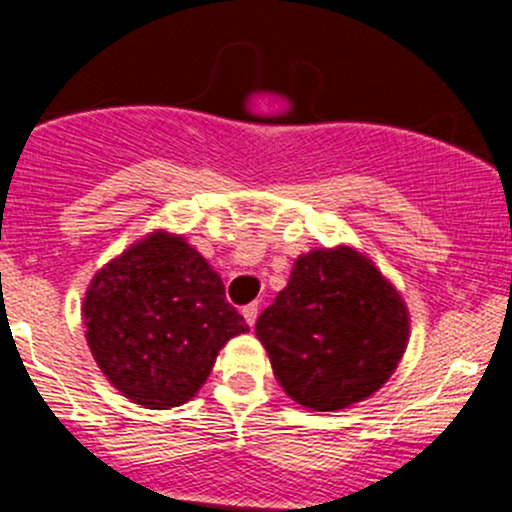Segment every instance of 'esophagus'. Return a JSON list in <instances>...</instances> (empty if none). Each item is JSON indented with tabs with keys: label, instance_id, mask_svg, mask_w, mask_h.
Wrapping results in <instances>:
<instances>
[{
	"label": "esophagus",
	"instance_id": "1",
	"mask_svg": "<svg viewBox=\"0 0 512 512\" xmlns=\"http://www.w3.org/2000/svg\"><path fill=\"white\" fill-rule=\"evenodd\" d=\"M242 317H245V322L250 324H255V319H257V304L252 302V304H247V307H242Z\"/></svg>",
	"mask_w": 512,
	"mask_h": 512
}]
</instances>
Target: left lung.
I'll return each instance as SVG.
<instances>
[{
	"mask_svg": "<svg viewBox=\"0 0 512 512\" xmlns=\"http://www.w3.org/2000/svg\"><path fill=\"white\" fill-rule=\"evenodd\" d=\"M282 389L314 411L347 409L374 394L409 339L404 299L349 247L294 262L289 285L255 324Z\"/></svg>",
	"mask_w": 512,
	"mask_h": 512,
	"instance_id": "1",
	"label": "left lung"
}]
</instances>
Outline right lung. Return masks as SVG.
<instances>
[{
  "label": "right lung",
  "instance_id": "right-lung-1",
  "mask_svg": "<svg viewBox=\"0 0 512 512\" xmlns=\"http://www.w3.org/2000/svg\"><path fill=\"white\" fill-rule=\"evenodd\" d=\"M86 339L113 386L146 409L198 394L227 339L247 332L225 285L183 237L153 232L91 282Z\"/></svg>",
  "mask_w": 512,
  "mask_h": 512
}]
</instances>
